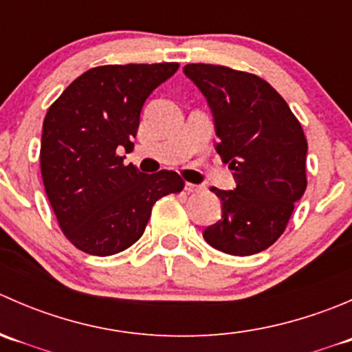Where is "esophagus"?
Masks as SVG:
<instances>
[{"label":"esophagus","instance_id":"obj_1","mask_svg":"<svg viewBox=\"0 0 352 352\" xmlns=\"http://www.w3.org/2000/svg\"><path fill=\"white\" fill-rule=\"evenodd\" d=\"M186 190H187V194H197V192H201V190H202V186H197V184L187 182L186 184Z\"/></svg>","mask_w":352,"mask_h":352}]
</instances>
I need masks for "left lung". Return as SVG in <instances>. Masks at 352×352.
Here are the masks:
<instances>
[{
  "label": "left lung",
  "instance_id": "1",
  "mask_svg": "<svg viewBox=\"0 0 352 352\" xmlns=\"http://www.w3.org/2000/svg\"><path fill=\"white\" fill-rule=\"evenodd\" d=\"M214 117L216 151L236 187H211L221 219L204 240L225 254H257L285 233L294 202L307 189V138L285 98L257 74L216 65H187Z\"/></svg>",
  "mask_w": 352,
  "mask_h": 352
}]
</instances>
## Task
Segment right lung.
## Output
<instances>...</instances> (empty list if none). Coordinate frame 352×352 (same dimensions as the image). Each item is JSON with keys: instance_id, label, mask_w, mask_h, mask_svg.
<instances>
[{"instance_id": "obj_1", "label": "right lung", "mask_w": 352, "mask_h": 352, "mask_svg": "<svg viewBox=\"0 0 352 352\" xmlns=\"http://www.w3.org/2000/svg\"><path fill=\"white\" fill-rule=\"evenodd\" d=\"M179 63L107 65L78 76L45 113L41 172L59 228L76 248L107 257L136 243L158 199L184 189L172 170L140 172L134 148L143 104Z\"/></svg>"}]
</instances>
